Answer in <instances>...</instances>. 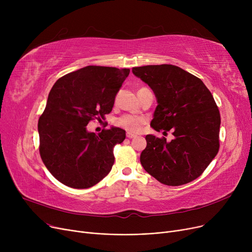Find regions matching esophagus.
<instances>
[{
	"label": "esophagus",
	"mask_w": 252,
	"mask_h": 252,
	"mask_svg": "<svg viewBox=\"0 0 252 252\" xmlns=\"http://www.w3.org/2000/svg\"><path fill=\"white\" fill-rule=\"evenodd\" d=\"M135 137H136V135H134V134H130V133H127V134H126V138H128V139L135 138Z\"/></svg>",
	"instance_id": "1"
}]
</instances>
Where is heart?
Instances as JSON below:
<instances>
[{
  "label": "heart",
  "instance_id": "1",
  "mask_svg": "<svg viewBox=\"0 0 252 252\" xmlns=\"http://www.w3.org/2000/svg\"><path fill=\"white\" fill-rule=\"evenodd\" d=\"M144 123L145 121L143 117L131 115V114L122 115L121 117L116 118L115 121V125L117 126L126 129V131H128V133H138V131L141 130V127L144 125Z\"/></svg>",
  "mask_w": 252,
  "mask_h": 252
}]
</instances>
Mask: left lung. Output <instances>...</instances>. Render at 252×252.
Listing matches in <instances>:
<instances>
[{"label": "left lung", "mask_w": 252, "mask_h": 252, "mask_svg": "<svg viewBox=\"0 0 252 252\" xmlns=\"http://www.w3.org/2000/svg\"><path fill=\"white\" fill-rule=\"evenodd\" d=\"M133 73L154 92L157 107L150 126L174 140L147 135L140 161L144 169L167 186L197 179L220 148V115L216 101L200 78L176 65H146Z\"/></svg>", "instance_id": "1"}]
</instances>
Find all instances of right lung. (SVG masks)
<instances>
[{
    "label": "right lung",
    "mask_w": 252,
    "mask_h": 252,
    "mask_svg": "<svg viewBox=\"0 0 252 252\" xmlns=\"http://www.w3.org/2000/svg\"><path fill=\"white\" fill-rule=\"evenodd\" d=\"M129 69L90 65L60 77L39 116V154L52 176L74 189L94 186L109 174L113 148L126 139L119 127L96 135L87 130L94 118L111 112Z\"/></svg>",
    "instance_id": "right-lung-1"
}]
</instances>
